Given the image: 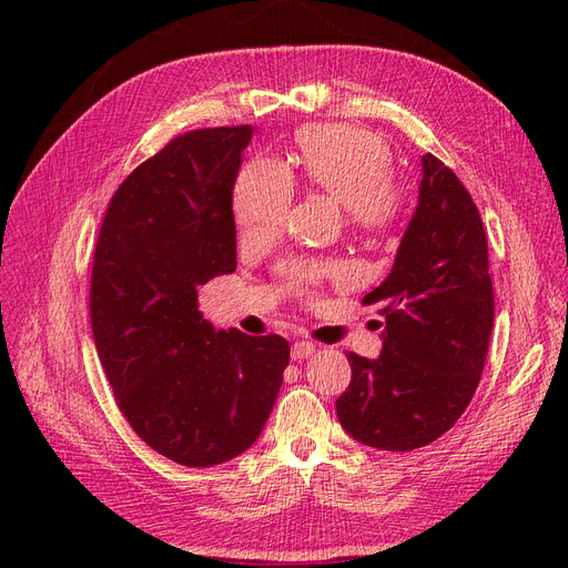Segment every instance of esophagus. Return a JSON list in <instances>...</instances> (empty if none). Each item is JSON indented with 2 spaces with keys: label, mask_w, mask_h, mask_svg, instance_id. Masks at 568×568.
<instances>
[{
  "label": "esophagus",
  "mask_w": 568,
  "mask_h": 568,
  "mask_svg": "<svg viewBox=\"0 0 568 568\" xmlns=\"http://www.w3.org/2000/svg\"><path fill=\"white\" fill-rule=\"evenodd\" d=\"M315 351H317V346L313 341H296L294 346H291V357L305 359V357H311Z\"/></svg>",
  "instance_id": "34e87169"
}]
</instances>
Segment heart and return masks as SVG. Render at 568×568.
Segmentation results:
<instances>
[{"label": "heart", "mask_w": 568, "mask_h": 568, "mask_svg": "<svg viewBox=\"0 0 568 568\" xmlns=\"http://www.w3.org/2000/svg\"><path fill=\"white\" fill-rule=\"evenodd\" d=\"M294 168L315 189L334 196L351 225L379 232L400 215L403 199L390 178V151L379 136L351 125H315L298 134L294 165L272 159L244 165L234 186V217L244 244L274 236L294 201ZM291 282L311 288L322 280H343L348 267L341 263L291 265Z\"/></svg>", "instance_id": "obj_1"}]
</instances>
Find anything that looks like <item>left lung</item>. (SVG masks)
<instances>
[{"label": "left lung", "mask_w": 568, "mask_h": 568, "mask_svg": "<svg viewBox=\"0 0 568 568\" xmlns=\"http://www.w3.org/2000/svg\"><path fill=\"white\" fill-rule=\"evenodd\" d=\"M363 303H382L384 346L374 359L348 353L338 422L376 450L424 448L471 403L495 317L484 222L432 153L422 156L417 209L388 277Z\"/></svg>", "instance_id": "left-lung-1"}]
</instances>
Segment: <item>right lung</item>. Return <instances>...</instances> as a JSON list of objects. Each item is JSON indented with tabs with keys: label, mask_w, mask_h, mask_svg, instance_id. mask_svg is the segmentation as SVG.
<instances>
[{
	"label": "right lung",
	"mask_w": 568,
	"mask_h": 568,
	"mask_svg": "<svg viewBox=\"0 0 568 568\" xmlns=\"http://www.w3.org/2000/svg\"><path fill=\"white\" fill-rule=\"evenodd\" d=\"M251 125L186 132L118 186L97 239L90 313L120 412L184 467L246 453L277 403L286 338L215 329L199 286L236 270L232 192Z\"/></svg>",
	"instance_id": "obj_1"
}]
</instances>
